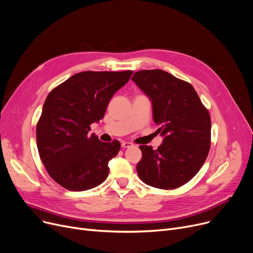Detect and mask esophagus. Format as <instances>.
I'll use <instances>...</instances> for the list:
<instances>
[{
    "mask_svg": "<svg viewBox=\"0 0 253 253\" xmlns=\"http://www.w3.org/2000/svg\"><path fill=\"white\" fill-rule=\"evenodd\" d=\"M132 145H133V144H132L131 142H126V141L122 142V148H123V149H128V148H131Z\"/></svg>",
    "mask_w": 253,
    "mask_h": 253,
    "instance_id": "esophagus-1",
    "label": "esophagus"
}]
</instances>
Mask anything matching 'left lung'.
I'll list each match as a JSON object with an SVG mask.
<instances>
[{
  "instance_id": "left-lung-1",
  "label": "left lung",
  "mask_w": 253,
  "mask_h": 253,
  "mask_svg": "<svg viewBox=\"0 0 253 253\" xmlns=\"http://www.w3.org/2000/svg\"><path fill=\"white\" fill-rule=\"evenodd\" d=\"M132 81L153 103L154 122L164 136L157 150L140 145L136 170L151 187L172 190L190 181L210 150L211 120L194 87L162 70L136 72Z\"/></svg>"
}]
</instances>
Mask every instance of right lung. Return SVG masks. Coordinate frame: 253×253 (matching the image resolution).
Returning a JSON list of instances; mask_svg holds the SVG:
<instances>
[{
	"instance_id": "1",
	"label": "right lung",
	"mask_w": 253,
	"mask_h": 253,
	"mask_svg": "<svg viewBox=\"0 0 253 253\" xmlns=\"http://www.w3.org/2000/svg\"><path fill=\"white\" fill-rule=\"evenodd\" d=\"M132 74L78 73L48 94L37 124V145L48 174L62 188L86 191L108 177L109 161L121 144L90 135V125L103 118L111 98Z\"/></svg>"
}]
</instances>
